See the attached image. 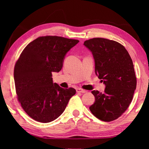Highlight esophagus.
Masks as SVG:
<instances>
[{
	"mask_svg": "<svg viewBox=\"0 0 149 149\" xmlns=\"http://www.w3.org/2000/svg\"><path fill=\"white\" fill-rule=\"evenodd\" d=\"M76 91L77 93H86V91L84 90H83V89H80V88H77V89H76Z\"/></svg>",
	"mask_w": 149,
	"mask_h": 149,
	"instance_id": "obj_1",
	"label": "esophagus"
}]
</instances>
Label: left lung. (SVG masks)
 I'll return each instance as SVG.
<instances>
[{
    "instance_id": "obj_1",
    "label": "left lung",
    "mask_w": 149,
    "mask_h": 149,
    "mask_svg": "<svg viewBox=\"0 0 149 149\" xmlns=\"http://www.w3.org/2000/svg\"><path fill=\"white\" fill-rule=\"evenodd\" d=\"M84 45L92 53L95 74L106 86L103 93L91 91L95 102L90 110L99 120L113 121L125 111L133 98L136 88L133 63L125 47L115 41L95 38L85 41Z\"/></svg>"
}]
</instances>
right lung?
<instances>
[{
    "mask_svg": "<svg viewBox=\"0 0 149 149\" xmlns=\"http://www.w3.org/2000/svg\"><path fill=\"white\" fill-rule=\"evenodd\" d=\"M79 41L56 36L39 37L24 49L14 69L18 100L36 121L48 123L64 111L76 91L53 83L52 72L61 70L65 56Z\"/></svg>",
    "mask_w": 149,
    "mask_h": 149,
    "instance_id": "right-lung-1",
    "label": "right lung"
}]
</instances>
